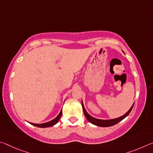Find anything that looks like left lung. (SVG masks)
<instances>
[{
  "label": "left lung",
  "mask_w": 153,
  "mask_h": 153,
  "mask_svg": "<svg viewBox=\"0 0 153 153\" xmlns=\"http://www.w3.org/2000/svg\"><path fill=\"white\" fill-rule=\"evenodd\" d=\"M82 108H83L84 115H85L86 118H87V120H88L90 123L94 125L99 126V127H111V126H113L116 124H117L118 123L120 122L121 120H123L125 118L127 117V116L129 114L131 111V110L133 109V105H134V103L133 104L132 107L130 108V110L128 111L125 115L120 116V117H119V118H114V119H111V120H100V119H97V118L92 117L91 116H90L87 113V111H86L85 108H84V107L83 103H82Z\"/></svg>",
  "instance_id": "8db88e82"
}]
</instances>
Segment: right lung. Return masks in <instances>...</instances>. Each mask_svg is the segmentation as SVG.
Returning a JSON list of instances; mask_svg holds the SVG:
<instances>
[{
	"mask_svg": "<svg viewBox=\"0 0 153 153\" xmlns=\"http://www.w3.org/2000/svg\"><path fill=\"white\" fill-rule=\"evenodd\" d=\"M61 115H62V110L60 111V112L56 118H55L54 120L50 121V122H48V123H43V124H35V123H30V124L33 125L34 126H36V127H40V128H45V127H52V126L56 124V123L59 122L60 117H61Z\"/></svg>",
	"mask_w": 153,
	"mask_h": 153,
	"instance_id": "obj_1",
	"label": "right lung"
}]
</instances>
